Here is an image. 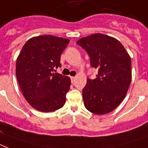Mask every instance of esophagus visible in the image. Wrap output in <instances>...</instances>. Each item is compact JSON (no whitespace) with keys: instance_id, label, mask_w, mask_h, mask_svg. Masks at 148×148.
I'll return each instance as SVG.
<instances>
[{"instance_id":"obj_1","label":"esophagus","mask_w":148,"mask_h":148,"mask_svg":"<svg viewBox=\"0 0 148 148\" xmlns=\"http://www.w3.org/2000/svg\"><path fill=\"white\" fill-rule=\"evenodd\" d=\"M75 79V76H71V81H72V82H74Z\"/></svg>"}]
</instances>
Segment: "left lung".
<instances>
[{
	"label": "left lung",
	"mask_w": 148,
	"mask_h": 148,
	"mask_svg": "<svg viewBox=\"0 0 148 148\" xmlns=\"http://www.w3.org/2000/svg\"><path fill=\"white\" fill-rule=\"evenodd\" d=\"M76 44L85 49L90 65L97 69L94 79H87L82 90L85 107L91 113H110L123 101L131 82V59L123 45L113 37L94 34Z\"/></svg>",
	"instance_id": "left-lung-1"
}]
</instances>
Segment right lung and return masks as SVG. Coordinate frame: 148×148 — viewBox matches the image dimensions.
<instances>
[{
    "mask_svg": "<svg viewBox=\"0 0 148 148\" xmlns=\"http://www.w3.org/2000/svg\"><path fill=\"white\" fill-rule=\"evenodd\" d=\"M69 40L45 35L27 40L16 62V76L25 99L37 110L53 112L63 106L70 78L54 73Z\"/></svg>",
    "mask_w": 148,
    "mask_h": 148,
    "instance_id": "obj_1",
    "label": "right lung"
}]
</instances>
